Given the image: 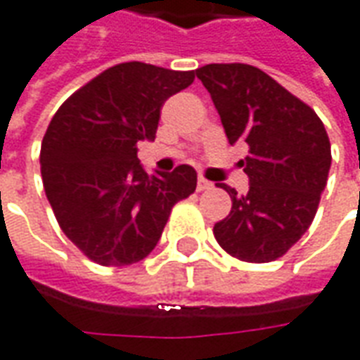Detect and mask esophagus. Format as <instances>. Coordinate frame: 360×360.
I'll list each match as a JSON object with an SVG mask.
<instances>
[{"label": "esophagus", "mask_w": 360, "mask_h": 360, "mask_svg": "<svg viewBox=\"0 0 360 360\" xmlns=\"http://www.w3.org/2000/svg\"><path fill=\"white\" fill-rule=\"evenodd\" d=\"M196 188H198V191H208V188H212V183L208 179H204V177H198V181H196Z\"/></svg>", "instance_id": "esophagus-1"}]
</instances>
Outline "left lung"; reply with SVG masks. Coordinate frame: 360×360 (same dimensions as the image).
<instances>
[{
  "label": "left lung",
  "instance_id": "8db88e82",
  "mask_svg": "<svg viewBox=\"0 0 360 360\" xmlns=\"http://www.w3.org/2000/svg\"><path fill=\"white\" fill-rule=\"evenodd\" d=\"M210 92L229 142L245 141L247 195L224 185L231 212L214 226L227 255L271 262L301 239L316 216L332 165L330 139L314 110L270 75L247 63L196 69Z\"/></svg>",
  "mask_w": 360,
  "mask_h": 360
}]
</instances>
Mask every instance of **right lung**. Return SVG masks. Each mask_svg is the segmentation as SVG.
Segmentation results:
<instances>
[{
  "instance_id": "add662e5",
  "label": "right lung",
  "mask_w": 360,
  "mask_h": 360,
  "mask_svg": "<svg viewBox=\"0 0 360 360\" xmlns=\"http://www.w3.org/2000/svg\"><path fill=\"white\" fill-rule=\"evenodd\" d=\"M193 81L195 71L119 63L51 117L40 150L44 191L63 233L96 264L148 257L173 206L195 193L191 165L148 175L136 158L139 141L156 139L165 100Z\"/></svg>"
}]
</instances>
